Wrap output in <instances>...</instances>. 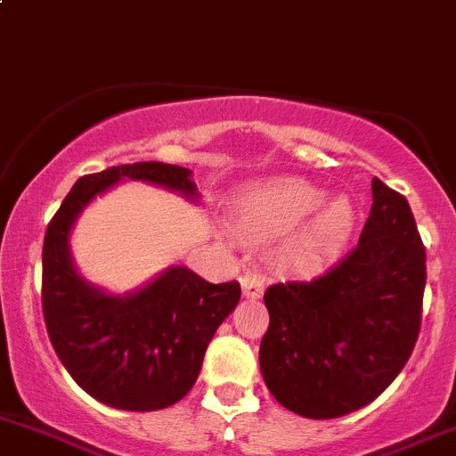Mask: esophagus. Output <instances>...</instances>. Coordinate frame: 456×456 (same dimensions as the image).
<instances>
[{"mask_svg":"<svg viewBox=\"0 0 456 456\" xmlns=\"http://www.w3.org/2000/svg\"><path fill=\"white\" fill-rule=\"evenodd\" d=\"M243 297L246 298H259L263 294V276L259 274H243L241 276Z\"/></svg>","mask_w":456,"mask_h":456,"instance_id":"1","label":"esophagus"}]
</instances>
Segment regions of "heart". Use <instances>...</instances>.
I'll return each instance as SVG.
<instances>
[{
    "label": "heart",
    "instance_id": "b5f03b06",
    "mask_svg": "<svg viewBox=\"0 0 456 456\" xmlns=\"http://www.w3.org/2000/svg\"><path fill=\"white\" fill-rule=\"evenodd\" d=\"M325 191L300 177H274L252 184L239 195L232 226L248 241L281 237V265L312 272L345 243L354 228L355 210L346 195L328 197Z\"/></svg>",
    "mask_w": 456,
    "mask_h": 456
}]
</instances>
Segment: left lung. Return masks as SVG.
<instances>
[{
	"mask_svg": "<svg viewBox=\"0 0 456 456\" xmlns=\"http://www.w3.org/2000/svg\"><path fill=\"white\" fill-rule=\"evenodd\" d=\"M360 241L312 281L265 289L270 327L259 364L276 402L309 419L367 406L415 349L426 250L406 197L373 177Z\"/></svg>",
	"mask_w": 456,
	"mask_h": 456,
	"instance_id": "obj_1",
	"label": "left lung"
}]
</instances>
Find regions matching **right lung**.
Returning <instances> with one entry per match:
<instances>
[{
	"label": "right lung",
	"instance_id": "obj_1",
	"mask_svg": "<svg viewBox=\"0 0 456 456\" xmlns=\"http://www.w3.org/2000/svg\"><path fill=\"white\" fill-rule=\"evenodd\" d=\"M120 180L200 197L189 168L175 164L135 162L81 177L45 230L41 303L56 355L83 391L120 411H159L193 388L241 288L208 283L182 265L125 297L87 283L69 255V232L89 201Z\"/></svg>",
	"mask_w": 456,
	"mask_h": 456
}]
</instances>
